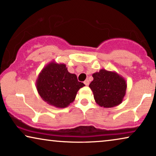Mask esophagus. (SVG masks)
Listing matches in <instances>:
<instances>
[{
  "label": "esophagus",
  "mask_w": 156,
  "mask_h": 156,
  "mask_svg": "<svg viewBox=\"0 0 156 156\" xmlns=\"http://www.w3.org/2000/svg\"><path fill=\"white\" fill-rule=\"evenodd\" d=\"M84 84L86 85V86H88V85L89 84V81L88 80H86L84 82Z\"/></svg>",
  "instance_id": "obj_1"
}]
</instances>
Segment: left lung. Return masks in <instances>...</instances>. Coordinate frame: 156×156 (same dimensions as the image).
I'll list each match as a JSON object with an SVG mask.
<instances>
[{
  "mask_svg": "<svg viewBox=\"0 0 156 156\" xmlns=\"http://www.w3.org/2000/svg\"><path fill=\"white\" fill-rule=\"evenodd\" d=\"M89 84L96 103L104 108H112L123 101L127 88L125 79L114 71L104 69L92 74Z\"/></svg>",
  "mask_w": 156,
  "mask_h": 156,
  "instance_id": "8db88e82",
  "label": "left lung"
}]
</instances>
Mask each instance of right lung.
Here are the masks:
<instances>
[{
    "label": "right lung",
    "instance_id": "1",
    "mask_svg": "<svg viewBox=\"0 0 156 156\" xmlns=\"http://www.w3.org/2000/svg\"><path fill=\"white\" fill-rule=\"evenodd\" d=\"M85 85L76 75L68 72L65 64L52 61L40 72L36 88L42 100L57 108H65L75 99L76 93Z\"/></svg>",
    "mask_w": 156,
    "mask_h": 156
}]
</instances>
